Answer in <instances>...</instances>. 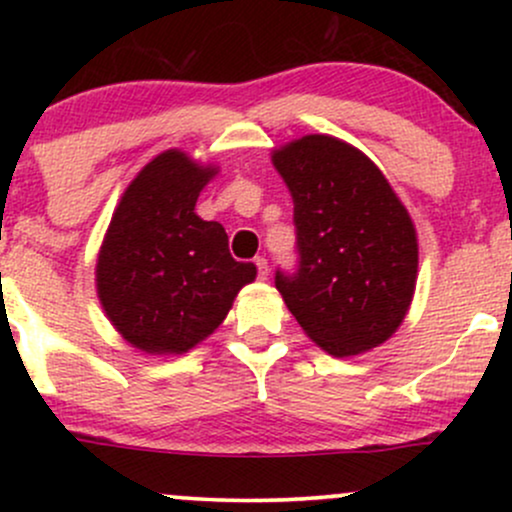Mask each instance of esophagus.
Masks as SVG:
<instances>
[{
	"label": "esophagus",
	"instance_id": "obj_1",
	"mask_svg": "<svg viewBox=\"0 0 512 512\" xmlns=\"http://www.w3.org/2000/svg\"><path fill=\"white\" fill-rule=\"evenodd\" d=\"M255 267H257V276H260V279H267L269 267H267V260H264V257H257Z\"/></svg>",
	"mask_w": 512,
	"mask_h": 512
}]
</instances>
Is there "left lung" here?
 <instances>
[{
  "label": "left lung",
  "instance_id": "1",
  "mask_svg": "<svg viewBox=\"0 0 512 512\" xmlns=\"http://www.w3.org/2000/svg\"><path fill=\"white\" fill-rule=\"evenodd\" d=\"M293 199L301 267L276 289L310 342L330 356L385 344L414 301L419 238L383 170L356 146L305 134L272 151Z\"/></svg>",
  "mask_w": 512,
  "mask_h": 512
}]
</instances>
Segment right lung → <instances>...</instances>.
Masks as SVG:
<instances>
[{"label": "right lung", "instance_id": "right-lung-1", "mask_svg": "<svg viewBox=\"0 0 512 512\" xmlns=\"http://www.w3.org/2000/svg\"><path fill=\"white\" fill-rule=\"evenodd\" d=\"M219 166L168 149L134 175L96 260L105 317L151 356L187 354L226 320L257 267L236 262L219 221L199 219V192Z\"/></svg>", "mask_w": 512, "mask_h": 512}]
</instances>
